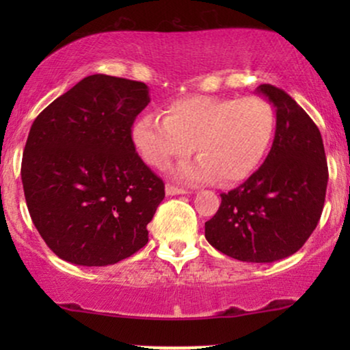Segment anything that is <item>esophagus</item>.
Instances as JSON below:
<instances>
[{
	"label": "esophagus",
	"instance_id": "esophagus-1",
	"mask_svg": "<svg viewBox=\"0 0 350 350\" xmlns=\"http://www.w3.org/2000/svg\"><path fill=\"white\" fill-rule=\"evenodd\" d=\"M165 193L169 196H178V194H188V191L183 189V188H178V186H175V185L167 183L165 185Z\"/></svg>",
	"mask_w": 350,
	"mask_h": 350
}]
</instances>
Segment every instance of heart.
Wrapping results in <instances>:
<instances>
[{"label":"heart","mask_w":350,"mask_h":350,"mask_svg":"<svg viewBox=\"0 0 350 350\" xmlns=\"http://www.w3.org/2000/svg\"><path fill=\"white\" fill-rule=\"evenodd\" d=\"M164 114L138 118L132 142L156 169L188 156L194 146L199 159L176 170V178L188 183L232 185L248 178L266 157L277 129L274 107L255 95L239 100L194 95L169 103Z\"/></svg>","instance_id":"obj_1"}]
</instances>
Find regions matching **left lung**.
Instances as JSON below:
<instances>
[{"instance_id":"1","label":"left lung","mask_w":350,"mask_h":350,"mask_svg":"<svg viewBox=\"0 0 350 350\" xmlns=\"http://www.w3.org/2000/svg\"><path fill=\"white\" fill-rule=\"evenodd\" d=\"M274 105L277 129L262 165L239 188L221 194L205 223V239L224 255L272 262L304 245L322 215L328 165L319 127L285 90L256 89Z\"/></svg>"}]
</instances>
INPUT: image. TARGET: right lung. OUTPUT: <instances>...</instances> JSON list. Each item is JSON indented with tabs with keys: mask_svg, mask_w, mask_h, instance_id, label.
<instances>
[{
	"mask_svg": "<svg viewBox=\"0 0 350 350\" xmlns=\"http://www.w3.org/2000/svg\"><path fill=\"white\" fill-rule=\"evenodd\" d=\"M145 83L92 75L42 109L28 133L22 185L47 247L79 266H108L148 243L164 181L137 154Z\"/></svg>",
	"mask_w": 350,
	"mask_h": 350,
	"instance_id": "right-lung-1",
	"label": "right lung"
}]
</instances>
